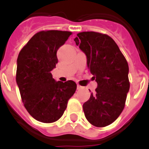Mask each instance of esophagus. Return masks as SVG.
<instances>
[{
    "mask_svg": "<svg viewBox=\"0 0 149 149\" xmlns=\"http://www.w3.org/2000/svg\"><path fill=\"white\" fill-rule=\"evenodd\" d=\"M77 90H81V89H83L84 87H83V86H79V85H77Z\"/></svg>",
    "mask_w": 149,
    "mask_h": 149,
    "instance_id": "1",
    "label": "esophagus"
}]
</instances>
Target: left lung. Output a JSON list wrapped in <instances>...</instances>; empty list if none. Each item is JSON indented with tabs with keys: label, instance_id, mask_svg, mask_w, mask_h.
<instances>
[{
	"label": "left lung",
	"instance_id": "8db88e82",
	"mask_svg": "<svg viewBox=\"0 0 149 149\" xmlns=\"http://www.w3.org/2000/svg\"><path fill=\"white\" fill-rule=\"evenodd\" d=\"M86 56V64L97 83L94 94L83 105L85 117L93 126L111 125L125 107L130 88L128 64L116 42L107 35L84 31L74 39Z\"/></svg>",
	"mask_w": 149,
	"mask_h": 149
}]
</instances>
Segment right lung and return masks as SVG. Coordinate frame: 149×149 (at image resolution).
Segmentation results:
<instances>
[{
	"label": "right lung",
	"instance_id": "1",
	"mask_svg": "<svg viewBox=\"0 0 149 149\" xmlns=\"http://www.w3.org/2000/svg\"><path fill=\"white\" fill-rule=\"evenodd\" d=\"M71 34L57 30L39 31L17 57L16 82L22 102L30 115L41 122L58 120L77 90L74 81H56L51 73L58 63L56 52Z\"/></svg>",
	"mask_w": 149,
	"mask_h": 149
}]
</instances>
